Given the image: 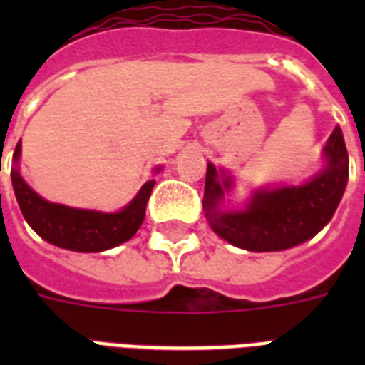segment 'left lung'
<instances>
[{"label": "left lung", "mask_w": 365, "mask_h": 365, "mask_svg": "<svg viewBox=\"0 0 365 365\" xmlns=\"http://www.w3.org/2000/svg\"><path fill=\"white\" fill-rule=\"evenodd\" d=\"M324 160L322 170L305 183L255 189L242 208L225 206L235 180L208 163L202 208L212 231L248 252H280L312 239L334 217L349 182V153L339 126L326 142Z\"/></svg>", "instance_id": "1"}]
</instances>
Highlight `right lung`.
Instances as JSON below:
<instances>
[{
	"mask_svg": "<svg viewBox=\"0 0 365 365\" xmlns=\"http://www.w3.org/2000/svg\"><path fill=\"white\" fill-rule=\"evenodd\" d=\"M22 143H16L11 168L14 197L20 206L22 216L43 240L71 250V252H104L130 240L145 217L149 195L155 180L142 185L134 199L119 212H98L73 208V206L48 202L34 191L20 176L19 160ZM157 166L153 172H159Z\"/></svg>",
	"mask_w": 365,
	"mask_h": 365,
	"instance_id": "obj_1",
	"label": "right lung"
}]
</instances>
